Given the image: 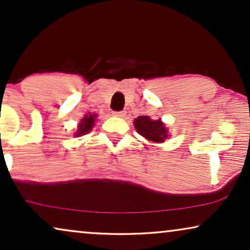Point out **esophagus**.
I'll use <instances>...</instances> for the list:
<instances>
[{
    "instance_id": "obj_1",
    "label": "esophagus",
    "mask_w": 250,
    "mask_h": 250,
    "mask_svg": "<svg viewBox=\"0 0 250 250\" xmlns=\"http://www.w3.org/2000/svg\"><path fill=\"white\" fill-rule=\"evenodd\" d=\"M114 116H118V118H125V114H127V112L125 111H120V112H114L113 113Z\"/></svg>"
}]
</instances>
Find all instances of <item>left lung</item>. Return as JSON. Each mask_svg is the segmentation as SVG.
I'll return each mask as SVG.
<instances>
[{"mask_svg":"<svg viewBox=\"0 0 250 250\" xmlns=\"http://www.w3.org/2000/svg\"><path fill=\"white\" fill-rule=\"evenodd\" d=\"M134 125L138 134L149 142L162 143L168 137V130L161 119L152 120L149 116H138L135 119Z\"/></svg>","mask_w":250,"mask_h":250,"instance_id":"8db88e82","label":"left lung"}]
</instances>
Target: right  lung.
I'll list each match as a JSON object with an SVG mask.
<instances>
[{
  "label": "right lung",
  "instance_id": "add662e5",
  "mask_svg": "<svg viewBox=\"0 0 250 250\" xmlns=\"http://www.w3.org/2000/svg\"><path fill=\"white\" fill-rule=\"evenodd\" d=\"M96 118H97V114H85L83 116V119L79 123L78 130H76L74 134L76 137H80V136H83L88 134V132H90V130L95 125Z\"/></svg>",
  "mask_w": 250,
  "mask_h": 250
}]
</instances>
